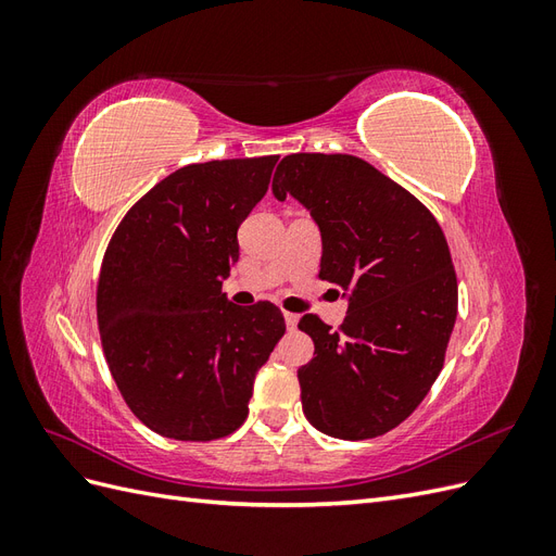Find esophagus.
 <instances>
[{"mask_svg": "<svg viewBox=\"0 0 556 556\" xmlns=\"http://www.w3.org/2000/svg\"><path fill=\"white\" fill-rule=\"evenodd\" d=\"M282 315H285V325H288V329H294L296 323H299V315H294V313H290V311H285Z\"/></svg>", "mask_w": 556, "mask_h": 556, "instance_id": "esophagus-1", "label": "esophagus"}]
</instances>
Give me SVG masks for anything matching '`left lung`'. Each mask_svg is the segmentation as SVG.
<instances>
[{
	"label": "left lung",
	"instance_id": "obj_1",
	"mask_svg": "<svg viewBox=\"0 0 556 556\" xmlns=\"http://www.w3.org/2000/svg\"><path fill=\"white\" fill-rule=\"evenodd\" d=\"M271 188L311 211L319 278L350 294L339 329L299 319L315 343L296 371L304 415L333 439H376L413 415L445 364L459 299L445 233L422 201L352 155L282 157Z\"/></svg>",
	"mask_w": 556,
	"mask_h": 556
}]
</instances>
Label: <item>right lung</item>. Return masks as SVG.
Segmentation results:
<instances>
[{"label": "right lung", "mask_w": 556, "mask_h": 556, "mask_svg": "<svg viewBox=\"0 0 556 556\" xmlns=\"http://www.w3.org/2000/svg\"><path fill=\"white\" fill-rule=\"evenodd\" d=\"M276 162L182 166L125 213L104 252L97 323L109 371L129 410L166 439L206 443L237 431L285 333L271 301L237 306L223 292L239 262L237 231Z\"/></svg>", "instance_id": "1"}]
</instances>
